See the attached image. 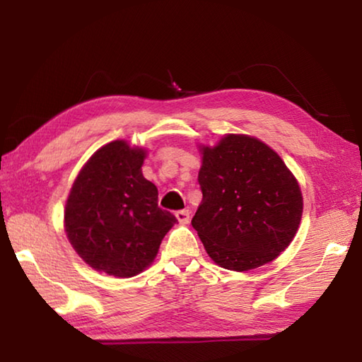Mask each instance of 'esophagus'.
<instances>
[{
	"instance_id": "1",
	"label": "esophagus",
	"mask_w": 362,
	"mask_h": 362,
	"mask_svg": "<svg viewBox=\"0 0 362 362\" xmlns=\"http://www.w3.org/2000/svg\"><path fill=\"white\" fill-rule=\"evenodd\" d=\"M175 217L180 223H188L189 222V211L188 209H182L175 212Z\"/></svg>"
}]
</instances>
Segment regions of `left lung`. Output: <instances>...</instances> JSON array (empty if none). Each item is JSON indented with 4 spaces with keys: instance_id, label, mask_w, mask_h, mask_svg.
<instances>
[{
    "instance_id": "1",
    "label": "left lung",
    "mask_w": 362,
    "mask_h": 362,
    "mask_svg": "<svg viewBox=\"0 0 362 362\" xmlns=\"http://www.w3.org/2000/svg\"><path fill=\"white\" fill-rule=\"evenodd\" d=\"M203 201L192 220L217 265L247 272L289 246L302 218V192L283 159L249 136L203 148Z\"/></svg>"
}]
</instances>
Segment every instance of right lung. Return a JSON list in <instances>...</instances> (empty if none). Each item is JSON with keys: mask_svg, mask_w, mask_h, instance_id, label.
<instances>
[{"mask_svg": "<svg viewBox=\"0 0 362 362\" xmlns=\"http://www.w3.org/2000/svg\"><path fill=\"white\" fill-rule=\"evenodd\" d=\"M145 151L115 140L97 150L73 183L65 231L79 257L118 278L150 265L174 214L158 206V188L142 174Z\"/></svg>", "mask_w": 362, "mask_h": 362, "instance_id": "add662e5", "label": "right lung"}]
</instances>
